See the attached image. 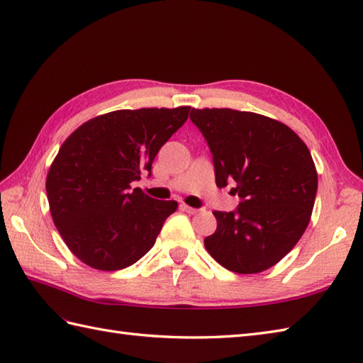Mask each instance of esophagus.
I'll return each instance as SVG.
<instances>
[{
    "instance_id": "esophagus-1",
    "label": "esophagus",
    "mask_w": 363,
    "mask_h": 363,
    "mask_svg": "<svg viewBox=\"0 0 363 363\" xmlns=\"http://www.w3.org/2000/svg\"><path fill=\"white\" fill-rule=\"evenodd\" d=\"M181 210H184L185 213H190V215H196L199 210L198 208H193V207H190V206H185V204H182L181 206Z\"/></svg>"
}]
</instances>
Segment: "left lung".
I'll return each instance as SVG.
<instances>
[{"mask_svg":"<svg viewBox=\"0 0 363 363\" xmlns=\"http://www.w3.org/2000/svg\"><path fill=\"white\" fill-rule=\"evenodd\" d=\"M212 151L220 189L235 182L233 212H213L207 252L237 274L275 266L298 242L313 213L317 170L306 143L288 125L230 108L191 109Z\"/></svg>","mask_w":363,"mask_h":363,"instance_id":"1","label":"left lung"}]
</instances>
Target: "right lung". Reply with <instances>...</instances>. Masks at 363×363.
Masks as SVG:
<instances>
[{"instance_id":"add662e5","label":"right lung","mask_w":363,"mask_h":363,"mask_svg":"<svg viewBox=\"0 0 363 363\" xmlns=\"http://www.w3.org/2000/svg\"><path fill=\"white\" fill-rule=\"evenodd\" d=\"M190 106L97 116L58 150L46 178L50 215L72 254L97 271H119L155 246L176 201H157L131 182L151 172L157 151L187 121Z\"/></svg>"}]
</instances>
